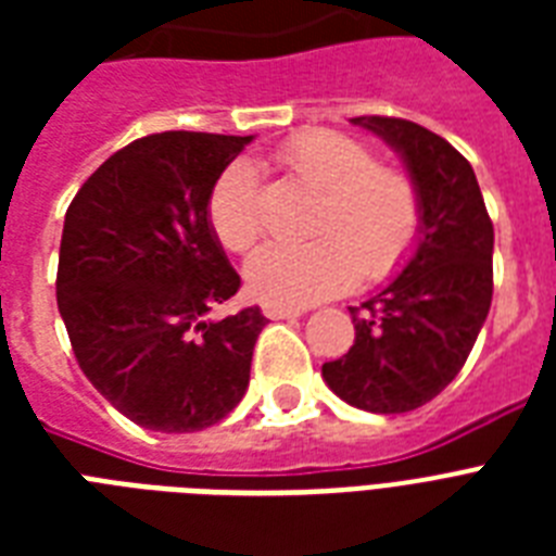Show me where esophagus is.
<instances>
[{
    "mask_svg": "<svg viewBox=\"0 0 556 556\" xmlns=\"http://www.w3.org/2000/svg\"><path fill=\"white\" fill-rule=\"evenodd\" d=\"M262 314L270 317V320H286V317H300L303 308H296V305H286V303H262Z\"/></svg>",
    "mask_w": 556,
    "mask_h": 556,
    "instance_id": "34e87169",
    "label": "esophagus"
}]
</instances>
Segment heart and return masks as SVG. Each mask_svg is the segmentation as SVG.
Returning <instances> with one entry per match:
<instances>
[{"label":"heart","mask_w":556,"mask_h":556,"mask_svg":"<svg viewBox=\"0 0 556 556\" xmlns=\"http://www.w3.org/2000/svg\"><path fill=\"white\" fill-rule=\"evenodd\" d=\"M277 164L320 190L305 244L268 242L244 265L248 286L270 303L305 305L343 294L357 279L383 282L413 256L424 204L409 173L375 161L369 143L334 129L294 135ZM207 218L227 251H248L262 233L256 169L233 161L210 190Z\"/></svg>","instance_id":"obj_1"}]
</instances>
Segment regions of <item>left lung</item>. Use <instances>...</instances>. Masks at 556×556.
<instances>
[{
	"instance_id": "1",
	"label": "left lung",
	"mask_w": 556,
	"mask_h": 556,
	"mask_svg": "<svg viewBox=\"0 0 556 556\" xmlns=\"http://www.w3.org/2000/svg\"><path fill=\"white\" fill-rule=\"evenodd\" d=\"M404 159L424 225L413 260L383 291L352 305L355 346L323 364V378L366 413H409L456 378L493 296V222L470 161L404 117H352Z\"/></svg>"
}]
</instances>
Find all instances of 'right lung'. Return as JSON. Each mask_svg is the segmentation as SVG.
Returning a JSON list of instances; mask_svg holds the SVG:
<instances>
[{
	"label": "right lung",
	"mask_w": 556,
	"mask_h": 556,
	"mask_svg": "<svg viewBox=\"0 0 556 556\" xmlns=\"http://www.w3.org/2000/svg\"><path fill=\"white\" fill-rule=\"evenodd\" d=\"M251 135L161 132L106 159L65 210L56 308L83 375L155 432L213 427L242 401L265 317L213 320L239 291L207 218Z\"/></svg>",
	"instance_id": "obj_1"
}]
</instances>
